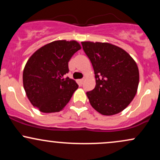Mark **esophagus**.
I'll list each match as a JSON object with an SVG mask.
<instances>
[{"instance_id":"obj_1","label":"esophagus","mask_w":160,"mask_h":160,"mask_svg":"<svg viewBox=\"0 0 160 160\" xmlns=\"http://www.w3.org/2000/svg\"><path fill=\"white\" fill-rule=\"evenodd\" d=\"M83 81H84V79H80V80H78V83L80 84V85H82Z\"/></svg>"}]
</instances>
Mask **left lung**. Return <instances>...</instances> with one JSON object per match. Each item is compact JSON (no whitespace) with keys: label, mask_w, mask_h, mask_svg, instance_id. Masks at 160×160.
Returning a JSON list of instances; mask_svg holds the SVG:
<instances>
[{"label":"left lung","mask_w":160,"mask_h":160,"mask_svg":"<svg viewBox=\"0 0 160 160\" xmlns=\"http://www.w3.org/2000/svg\"><path fill=\"white\" fill-rule=\"evenodd\" d=\"M95 72V87L87 92L90 104L104 116L122 111L137 93L139 71L132 57L110 43L82 42Z\"/></svg>","instance_id":"1"}]
</instances>
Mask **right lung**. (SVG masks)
<instances>
[{
	"instance_id": "1",
	"label": "right lung",
	"mask_w": 160,
	"mask_h": 160,
	"mask_svg": "<svg viewBox=\"0 0 160 160\" xmlns=\"http://www.w3.org/2000/svg\"><path fill=\"white\" fill-rule=\"evenodd\" d=\"M80 49L76 40H55L28 58L23 70V86L28 100L40 112L62 111L78 89L75 80L63 77L68 72L71 58Z\"/></svg>"
}]
</instances>
